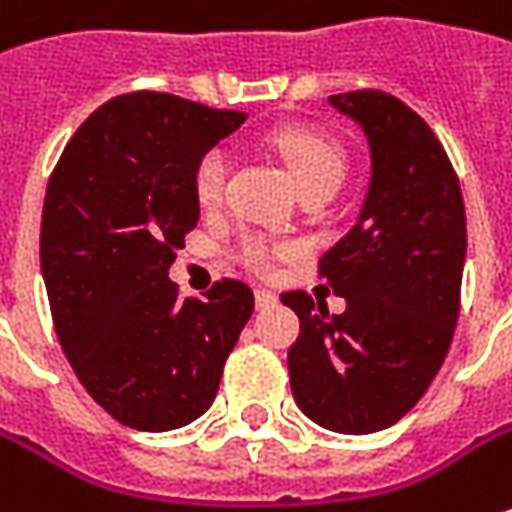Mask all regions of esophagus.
<instances>
[{"mask_svg": "<svg viewBox=\"0 0 512 512\" xmlns=\"http://www.w3.org/2000/svg\"><path fill=\"white\" fill-rule=\"evenodd\" d=\"M255 303H257V309H266V306H272V303H278V295L272 292V289H255Z\"/></svg>", "mask_w": 512, "mask_h": 512, "instance_id": "esophagus-1", "label": "esophagus"}]
</instances>
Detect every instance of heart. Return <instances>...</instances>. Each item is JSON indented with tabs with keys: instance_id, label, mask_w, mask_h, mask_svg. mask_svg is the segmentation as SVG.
Segmentation results:
<instances>
[{
	"instance_id": "obj_1",
	"label": "heart",
	"mask_w": 512,
	"mask_h": 512,
	"mask_svg": "<svg viewBox=\"0 0 512 512\" xmlns=\"http://www.w3.org/2000/svg\"><path fill=\"white\" fill-rule=\"evenodd\" d=\"M275 148L286 160V168L300 191H338L341 180H344V154L338 145H332L312 131H283L275 140ZM226 174H229V157L220 148L203 154V160L194 168V194L203 206H212L220 200L223 186H226ZM243 257L255 269H269L272 260L278 257V249L263 237H249L243 243Z\"/></svg>"
}]
</instances>
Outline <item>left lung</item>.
Returning <instances> with one entry per match:
<instances>
[{
  "label": "left lung",
  "mask_w": 512,
  "mask_h": 512,
  "mask_svg": "<svg viewBox=\"0 0 512 512\" xmlns=\"http://www.w3.org/2000/svg\"><path fill=\"white\" fill-rule=\"evenodd\" d=\"M326 102L364 131L369 183L355 226L321 260L344 312L329 315L306 292L283 295L300 318L289 381L309 421L367 435L401 421L447 358L467 220L456 171L410 105L381 91Z\"/></svg>",
  "instance_id": "left-lung-1"
}]
</instances>
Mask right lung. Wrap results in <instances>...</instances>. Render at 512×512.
Masks as SVG:
<instances>
[{
	"instance_id": "1",
	"label": "right lung",
	"mask_w": 512,
	"mask_h": 512,
	"mask_svg": "<svg viewBox=\"0 0 512 512\" xmlns=\"http://www.w3.org/2000/svg\"><path fill=\"white\" fill-rule=\"evenodd\" d=\"M243 120L171 94H125L79 125L48 180L39 263L56 338L125 427L168 433L200 418L252 318L240 280L180 300L168 278L200 220L194 168Z\"/></svg>"
}]
</instances>
